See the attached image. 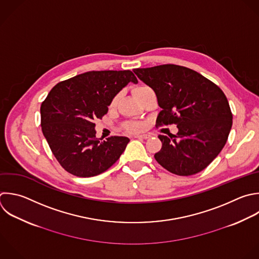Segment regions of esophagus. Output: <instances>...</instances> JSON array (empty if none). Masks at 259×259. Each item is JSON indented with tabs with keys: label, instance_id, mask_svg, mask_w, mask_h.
<instances>
[{
	"label": "esophagus",
	"instance_id": "34e87169",
	"mask_svg": "<svg viewBox=\"0 0 259 259\" xmlns=\"http://www.w3.org/2000/svg\"><path fill=\"white\" fill-rule=\"evenodd\" d=\"M135 138H139V139H149L150 136L149 135H135Z\"/></svg>",
	"mask_w": 259,
	"mask_h": 259
}]
</instances>
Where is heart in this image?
<instances>
[{
    "mask_svg": "<svg viewBox=\"0 0 259 259\" xmlns=\"http://www.w3.org/2000/svg\"><path fill=\"white\" fill-rule=\"evenodd\" d=\"M149 89H151L150 87H148V86H146V85H140V86H137V87H135L134 88V94H135V96L137 97V98H140L146 91H148ZM118 94L117 95H115L112 99H111V101H110V107H114L115 105H116V103H117V100H118ZM144 127V124L142 123V122H140V121H128V122H126V123H124V130L125 131H127V132H130V133H136V132H139V131H141L142 128Z\"/></svg>",
    "mask_w": 259,
    "mask_h": 259,
    "instance_id": "1",
    "label": "heart"
}]
</instances>
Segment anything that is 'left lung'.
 I'll use <instances>...</instances> for the list:
<instances>
[{"label":"left lung","mask_w":259,"mask_h":259,"mask_svg":"<svg viewBox=\"0 0 259 259\" xmlns=\"http://www.w3.org/2000/svg\"><path fill=\"white\" fill-rule=\"evenodd\" d=\"M134 73L156 93L162 108L156 126L176 124V135L158 138L156 161L179 176L196 174L207 167L224 148L233 115L224 92L199 73L167 64L135 69Z\"/></svg>","instance_id":"8db88e82"}]
</instances>
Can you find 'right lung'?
<instances>
[{
  "mask_svg": "<svg viewBox=\"0 0 259 259\" xmlns=\"http://www.w3.org/2000/svg\"><path fill=\"white\" fill-rule=\"evenodd\" d=\"M132 71H91L58 83L40 106L41 130L49 146L69 173L96 176L110 168L130 142L125 137L99 141L94 120L108 111L111 99L127 83Z\"/></svg>",
  "mask_w": 259,
  "mask_h": 259,
  "instance_id": "add662e5",
  "label": "right lung"
}]
</instances>
